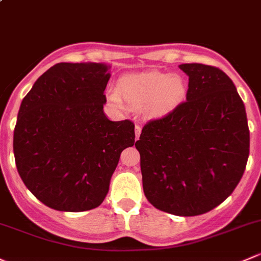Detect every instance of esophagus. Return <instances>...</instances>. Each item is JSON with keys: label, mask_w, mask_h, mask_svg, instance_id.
Instances as JSON below:
<instances>
[{"label": "esophagus", "mask_w": 261, "mask_h": 261, "mask_svg": "<svg viewBox=\"0 0 261 261\" xmlns=\"http://www.w3.org/2000/svg\"><path fill=\"white\" fill-rule=\"evenodd\" d=\"M140 134H141V127L139 125L135 126V139L138 140L140 138Z\"/></svg>", "instance_id": "obj_1"}]
</instances>
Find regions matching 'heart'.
<instances>
[{"instance_id":"b5f03b06","label":"heart","mask_w":261,"mask_h":261,"mask_svg":"<svg viewBox=\"0 0 261 261\" xmlns=\"http://www.w3.org/2000/svg\"><path fill=\"white\" fill-rule=\"evenodd\" d=\"M185 95L186 82L180 75L146 71L120 79L117 94H110V100L116 105L121 103L120 97L131 105L142 106L146 103L150 114L161 115L179 105Z\"/></svg>"}]
</instances>
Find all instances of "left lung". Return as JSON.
Wrapping results in <instances>:
<instances>
[{"mask_svg":"<svg viewBox=\"0 0 261 261\" xmlns=\"http://www.w3.org/2000/svg\"><path fill=\"white\" fill-rule=\"evenodd\" d=\"M186 101L144 126L135 142L142 188L156 209L179 216L213 210L245 171L250 133L234 82L220 68L182 64Z\"/></svg>","mask_w":261,"mask_h":261,"instance_id":"8db88e82","label":"left lung"}]
</instances>
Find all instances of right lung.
Listing matches in <instances>:
<instances>
[{"instance_id":"right-lung-1","label":"right lung","mask_w":261,"mask_h":261,"mask_svg":"<svg viewBox=\"0 0 261 261\" xmlns=\"http://www.w3.org/2000/svg\"><path fill=\"white\" fill-rule=\"evenodd\" d=\"M110 67L56 64L22 100L13 131L16 166L26 188L51 209L97 207L122 150L135 142L130 120L111 121L103 112Z\"/></svg>"}]
</instances>
